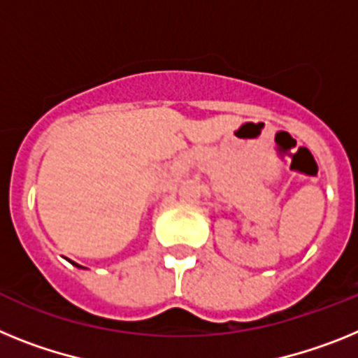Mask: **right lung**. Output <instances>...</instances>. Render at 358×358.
<instances>
[{"label": "right lung", "instance_id": "1", "mask_svg": "<svg viewBox=\"0 0 358 358\" xmlns=\"http://www.w3.org/2000/svg\"><path fill=\"white\" fill-rule=\"evenodd\" d=\"M77 266H79V265H77Z\"/></svg>", "mask_w": 358, "mask_h": 358}]
</instances>
